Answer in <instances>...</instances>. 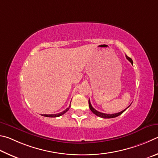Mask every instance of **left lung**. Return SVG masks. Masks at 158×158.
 <instances>
[{
    "label": "left lung",
    "mask_w": 158,
    "mask_h": 158,
    "mask_svg": "<svg viewBox=\"0 0 158 158\" xmlns=\"http://www.w3.org/2000/svg\"><path fill=\"white\" fill-rule=\"evenodd\" d=\"M126 58H127V60H128V61H130V62H131L132 64H133V62H132V60L131 58L128 57V56H127V55H126ZM130 106H131V105H130ZM130 106H129L128 107H129ZM89 108H90V110H91V111H92V112L94 113V114H96V116H98V117H99L104 118H110L117 117H118V116H119V115H121V114H122V113H123V112H125L127 108H128V107H127L126 109L123 110V111H121V112H120L114 113V114H105V113H102V112H100L97 111V110H95L94 108V107L92 106V105H91L89 99Z\"/></svg>",
    "instance_id": "8db88e82"
}]
</instances>
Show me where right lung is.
<instances>
[{"instance_id": "add662e5", "label": "right lung", "mask_w": 158, "mask_h": 158, "mask_svg": "<svg viewBox=\"0 0 158 158\" xmlns=\"http://www.w3.org/2000/svg\"><path fill=\"white\" fill-rule=\"evenodd\" d=\"M71 107V106H69V107H67L64 111H63L62 112L60 113H58V114H42V116H44V117H60V116L63 115L64 113H66V112L68 111V110H69V107Z\"/></svg>"}]
</instances>
